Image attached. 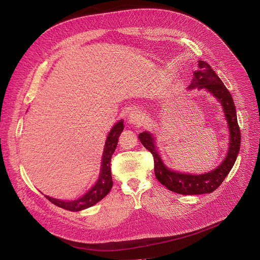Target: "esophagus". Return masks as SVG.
<instances>
[{"instance_id": "esophagus-1", "label": "esophagus", "mask_w": 260, "mask_h": 260, "mask_svg": "<svg viewBox=\"0 0 260 260\" xmlns=\"http://www.w3.org/2000/svg\"><path fill=\"white\" fill-rule=\"evenodd\" d=\"M128 121L132 125L137 126V127H141L144 123V116L143 114L138 110H132L131 112L128 115Z\"/></svg>"}]
</instances>
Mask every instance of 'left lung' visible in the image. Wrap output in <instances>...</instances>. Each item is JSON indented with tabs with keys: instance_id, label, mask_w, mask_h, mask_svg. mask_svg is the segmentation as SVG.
Returning <instances> with one entry per match:
<instances>
[{
	"instance_id": "obj_1",
	"label": "left lung",
	"mask_w": 260,
	"mask_h": 260,
	"mask_svg": "<svg viewBox=\"0 0 260 260\" xmlns=\"http://www.w3.org/2000/svg\"><path fill=\"white\" fill-rule=\"evenodd\" d=\"M205 90L212 94L222 107L230 133L228 152L223 160L213 170L201 175L176 171L167 167L157 151L156 139L149 131L139 134V139L154 158V174L158 182L167 189L180 194H202L217 189L233 168L240 150V129L237 121V112L233 97L216 72L205 61H198V69L187 90Z\"/></svg>"
}]
</instances>
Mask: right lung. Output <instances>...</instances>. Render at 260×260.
Masks as SVG:
<instances>
[{
	"instance_id": "1",
	"label": "right lung",
	"mask_w": 260,
	"mask_h": 260,
	"mask_svg": "<svg viewBox=\"0 0 260 260\" xmlns=\"http://www.w3.org/2000/svg\"><path fill=\"white\" fill-rule=\"evenodd\" d=\"M123 130V120H118L115 125L111 128L110 132L108 133V137L105 143L104 152L102 156L100 174L96 182L93 186L84 192L81 197L77 198L74 200H59L55 199L53 197L45 196L46 199H48L53 204L67 209L71 212H80L85 208H89L95 205L97 202H100L102 199L109 193V191L112 188L113 181L112 176H111V156L114 153L115 148L117 146V141L120 133Z\"/></svg>"
}]
</instances>
